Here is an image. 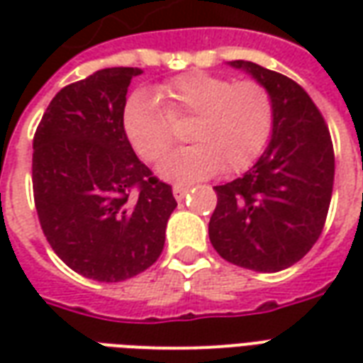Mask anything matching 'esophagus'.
<instances>
[{
	"label": "esophagus",
	"mask_w": 363,
	"mask_h": 363,
	"mask_svg": "<svg viewBox=\"0 0 363 363\" xmlns=\"http://www.w3.org/2000/svg\"><path fill=\"white\" fill-rule=\"evenodd\" d=\"M190 186H186V184H174L173 186V196L177 198V200H182V198L189 194Z\"/></svg>",
	"instance_id": "34e87169"
}]
</instances>
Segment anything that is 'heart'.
I'll use <instances>...</instances> for the list:
<instances>
[{"mask_svg":"<svg viewBox=\"0 0 363 363\" xmlns=\"http://www.w3.org/2000/svg\"><path fill=\"white\" fill-rule=\"evenodd\" d=\"M128 96L122 112L124 134L143 159L155 161L173 143L171 118H191L186 147L161 159L157 173L167 181L192 182L249 167L267 147L274 126L272 96L259 82H233L223 75L192 72L159 87Z\"/></svg>","mask_w":363,"mask_h":363,"instance_id":"b5f03b06","label":"heart"}]
</instances>
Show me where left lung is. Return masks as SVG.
I'll return each instance as SVG.
<instances>
[{
    "mask_svg": "<svg viewBox=\"0 0 363 363\" xmlns=\"http://www.w3.org/2000/svg\"><path fill=\"white\" fill-rule=\"evenodd\" d=\"M270 93L274 126L259 161L235 181L216 186L210 241L221 259L255 272H280L311 251L325 228L335 151L303 87L267 67L235 60Z\"/></svg>",
    "mask_w": 363,
    "mask_h": 363,
    "instance_id": "left-lung-1",
    "label": "left lung"
}]
</instances>
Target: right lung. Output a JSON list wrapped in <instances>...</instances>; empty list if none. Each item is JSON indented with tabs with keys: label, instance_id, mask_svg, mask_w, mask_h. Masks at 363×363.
Wrapping results in <instances>:
<instances>
[{
	"label": "right lung",
	"instance_id": "add662e5",
	"mask_svg": "<svg viewBox=\"0 0 363 363\" xmlns=\"http://www.w3.org/2000/svg\"><path fill=\"white\" fill-rule=\"evenodd\" d=\"M140 67H104L54 96L33 140V190L44 237L67 267L122 281L159 259L173 189L138 159L122 126Z\"/></svg>",
	"mask_w": 363,
	"mask_h": 363
}]
</instances>
